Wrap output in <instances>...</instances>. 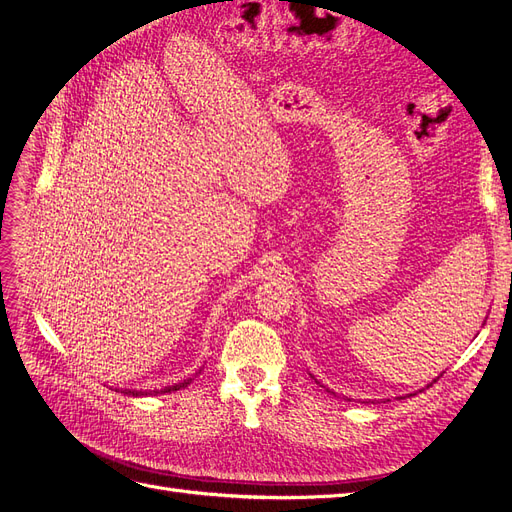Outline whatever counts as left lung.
I'll return each instance as SVG.
<instances>
[{
  "mask_svg": "<svg viewBox=\"0 0 512 512\" xmlns=\"http://www.w3.org/2000/svg\"><path fill=\"white\" fill-rule=\"evenodd\" d=\"M433 382H436V380H433ZM433 382H431V384H433ZM431 384H429V386H431Z\"/></svg>",
  "mask_w": 512,
  "mask_h": 512,
  "instance_id": "left-lung-1",
  "label": "left lung"
}]
</instances>
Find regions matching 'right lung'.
I'll list each match as a JSON object with an SVG mask.
<instances>
[{
	"label": "right lung",
	"instance_id": "right-lung-1",
	"mask_svg": "<svg viewBox=\"0 0 512 512\" xmlns=\"http://www.w3.org/2000/svg\"><path fill=\"white\" fill-rule=\"evenodd\" d=\"M192 380V378H190ZM190 380H183V382H179V384H175V386H166V389H162V391H147V393H170V391H179V389H185V386L190 384ZM145 391H126V395H147Z\"/></svg>",
	"mask_w": 512,
	"mask_h": 512
}]
</instances>
